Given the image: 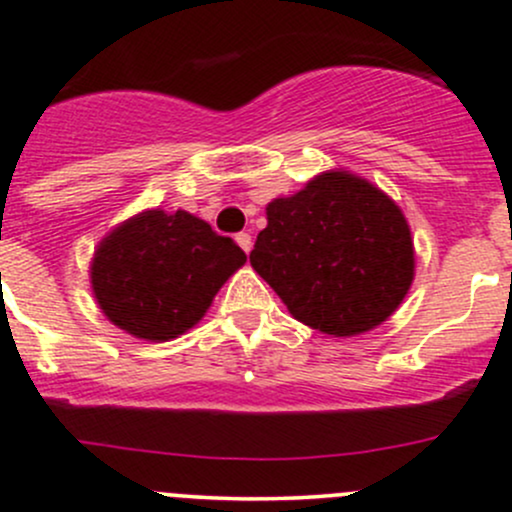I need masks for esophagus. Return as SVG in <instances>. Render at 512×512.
Wrapping results in <instances>:
<instances>
[{
    "instance_id": "esophagus-1",
    "label": "esophagus",
    "mask_w": 512,
    "mask_h": 512,
    "mask_svg": "<svg viewBox=\"0 0 512 512\" xmlns=\"http://www.w3.org/2000/svg\"><path fill=\"white\" fill-rule=\"evenodd\" d=\"M235 240H237V245H240L245 252L252 250V237H250V232H237Z\"/></svg>"
}]
</instances>
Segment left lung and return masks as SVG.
<instances>
[{
    "label": "left lung",
    "mask_w": 512,
    "mask_h": 512,
    "mask_svg": "<svg viewBox=\"0 0 512 512\" xmlns=\"http://www.w3.org/2000/svg\"><path fill=\"white\" fill-rule=\"evenodd\" d=\"M250 262L294 319L352 337L386 322L404 302L414 242L389 195L337 170L267 205Z\"/></svg>",
    "instance_id": "obj_1"
}]
</instances>
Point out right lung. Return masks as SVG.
Segmentation results:
<instances>
[{"label":"right lung","instance_id":"right-lung-1","mask_svg":"<svg viewBox=\"0 0 512 512\" xmlns=\"http://www.w3.org/2000/svg\"><path fill=\"white\" fill-rule=\"evenodd\" d=\"M247 255L232 237L178 210H146L98 245L91 285L108 319L128 334L168 342L198 324Z\"/></svg>","mask_w":512,"mask_h":512}]
</instances>
